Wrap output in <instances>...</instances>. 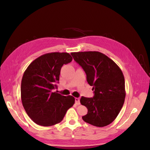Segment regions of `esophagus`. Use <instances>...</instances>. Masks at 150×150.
Here are the masks:
<instances>
[{
	"mask_svg": "<svg viewBox=\"0 0 150 150\" xmlns=\"http://www.w3.org/2000/svg\"><path fill=\"white\" fill-rule=\"evenodd\" d=\"M75 102H76V104H77V105H79V104H80V99L79 98H75Z\"/></svg>",
	"mask_w": 150,
	"mask_h": 150,
	"instance_id": "1",
	"label": "esophagus"
}]
</instances>
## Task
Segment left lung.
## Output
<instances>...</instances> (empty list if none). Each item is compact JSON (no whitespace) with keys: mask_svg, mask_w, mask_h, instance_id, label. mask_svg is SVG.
Instances as JSON below:
<instances>
[{"mask_svg":"<svg viewBox=\"0 0 150 150\" xmlns=\"http://www.w3.org/2000/svg\"><path fill=\"white\" fill-rule=\"evenodd\" d=\"M74 61L83 67L88 84L94 91L93 98L82 96L81 104L88 108L82 117L97 127L111 124L118 115L126 96L125 82L120 67L105 54L98 51L71 52Z\"/></svg>","mask_w":150,"mask_h":150,"instance_id":"8db88e82","label":"left lung"}]
</instances>
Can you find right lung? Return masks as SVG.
I'll use <instances>...</instances> for the list:
<instances>
[{
	"mask_svg": "<svg viewBox=\"0 0 150 150\" xmlns=\"http://www.w3.org/2000/svg\"><path fill=\"white\" fill-rule=\"evenodd\" d=\"M67 52L43 54L32 62L24 72L21 93L22 105L35 123L50 126L60 122L75 98L53 92L59 80L61 69L72 61Z\"/></svg>",
	"mask_w": 150,
	"mask_h": 150,
	"instance_id": "1",
	"label": "right lung"
}]
</instances>
